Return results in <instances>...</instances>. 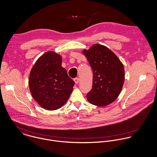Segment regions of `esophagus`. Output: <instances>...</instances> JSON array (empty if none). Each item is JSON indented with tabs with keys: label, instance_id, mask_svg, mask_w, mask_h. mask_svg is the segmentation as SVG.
<instances>
[{
	"label": "esophagus",
	"instance_id": "34e87169",
	"mask_svg": "<svg viewBox=\"0 0 157 157\" xmlns=\"http://www.w3.org/2000/svg\"><path fill=\"white\" fill-rule=\"evenodd\" d=\"M79 78H75L74 79V81H75V84H78V83H79Z\"/></svg>",
	"mask_w": 157,
	"mask_h": 157
}]
</instances>
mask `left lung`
<instances>
[{
  "label": "left lung",
  "mask_w": 157,
  "mask_h": 157,
  "mask_svg": "<svg viewBox=\"0 0 157 157\" xmlns=\"http://www.w3.org/2000/svg\"><path fill=\"white\" fill-rule=\"evenodd\" d=\"M82 53L94 73L92 89L87 94L88 101L99 107L112 103L120 94L124 82L123 63L111 50L99 44L84 49Z\"/></svg>",
  "instance_id": "1"
}]
</instances>
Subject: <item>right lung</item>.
I'll use <instances>...</instances> for the list:
<instances>
[{
  "instance_id": "obj_1",
  "label": "right lung",
  "mask_w": 157,
  "mask_h": 157,
  "mask_svg": "<svg viewBox=\"0 0 157 157\" xmlns=\"http://www.w3.org/2000/svg\"><path fill=\"white\" fill-rule=\"evenodd\" d=\"M29 85L32 97L42 108L55 110L67 102L75 82L62 67L61 55L48 51L33 65Z\"/></svg>"
}]
</instances>
